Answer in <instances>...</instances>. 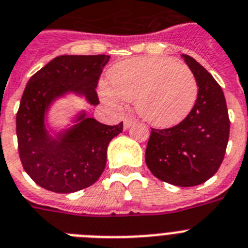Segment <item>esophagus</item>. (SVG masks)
Returning a JSON list of instances; mask_svg holds the SVG:
<instances>
[{
	"label": "esophagus",
	"instance_id": "34e87169",
	"mask_svg": "<svg viewBox=\"0 0 248 248\" xmlns=\"http://www.w3.org/2000/svg\"><path fill=\"white\" fill-rule=\"evenodd\" d=\"M135 122H136V121H135V118L127 116V117L124 120V130H128V128H130L131 126L135 124Z\"/></svg>",
	"mask_w": 248,
	"mask_h": 248
}]
</instances>
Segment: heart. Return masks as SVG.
<instances>
[{
  "label": "heart",
  "instance_id": "b5f03b06",
  "mask_svg": "<svg viewBox=\"0 0 248 248\" xmlns=\"http://www.w3.org/2000/svg\"><path fill=\"white\" fill-rule=\"evenodd\" d=\"M109 85L99 94L111 105L135 101L141 118L157 128L176 126L186 118L198 98V83L184 64L168 57L124 60L108 73Z\"/></svg>",
  "mask_w": 248,
  "mask_h": 248
}]
</instances>
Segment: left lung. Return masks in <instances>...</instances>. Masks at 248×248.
Wrapping results in <instances>:
<instances>
[{"label":"left lung","instance_id":"8db88e82","mask_svg":"<svg viewBox=\"0 0 248 248\" xmlns=\"http://www.w3.org/2000/svg\"><path fill=\"white\" fill-rule=\"evenodd\" d=\"M182 58L198 83V98L184 121L171 128L151 131L145 161L160 180L176 186L203 184L223 161L230 118L223 91L216 79L189 55Z\"/></svg>","mask_w":248,"mask_h":248}]
</instances>
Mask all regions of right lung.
<instances>
[{
    "instance_id": "right-lung-1",
    "label": "right lung",
    "mask_w": 248,
    "mask_h": 248,
    "mask_svg": "<svg viewBox=\"0 0 248 248\" xmlns=\"http://www.w3.org/2000/svg\"><path fill=\"white\" fill-rule=\"evenodd\" d=\"M109 55H59L31 77L16 116L18 153L25 171L55 193H74L94 184L106 168L107 147L122 122L103 124L82 108L62 128L50 126L51 108L74 94L99 103L95 88Z\"/></svg>"
}]
</instances>
